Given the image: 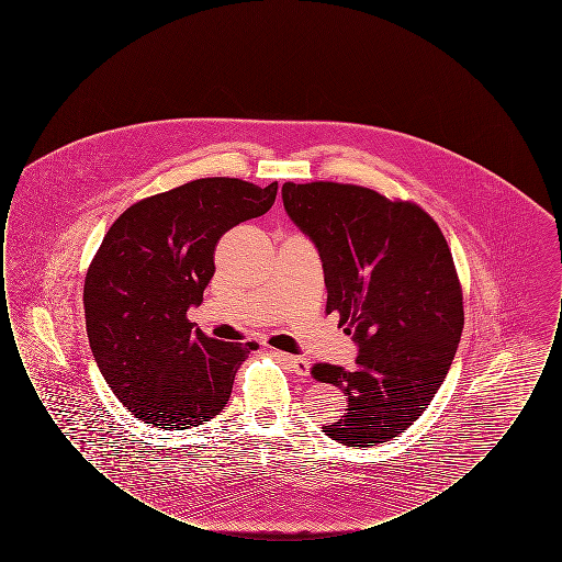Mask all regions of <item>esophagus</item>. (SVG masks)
<instances>
[{
    "instance_id": "obj_1",
    "label": "esophagus",
    "mask_w": 562,
    "mask_h": 562,
    "mask_svg": "<svg viewBox=\"0 0 562 562\" xmlns=\"http://www.w3.org/2000/svg\"><path fill=\"white\" fill-rule=\"evenodd\" d=\"M276 356H278L284 364H289L299 376H307V374H310V360H307V358H299V356H291V353H284V351H278Z\"/></svg>"
}]
</instances>
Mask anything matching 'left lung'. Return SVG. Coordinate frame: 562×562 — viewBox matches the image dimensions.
<instances>
[{
	"instance_id": "1",
	"label": "left lung",
	"mask_w": 562,
	"mask_h": 562,
	"mask_svg": "<svg viewBox=\"0 0 562 562\" xmlns=\"http://www.w3.org/2000/svg\"><path fill=\"white\" fill-rule=\"evenodd\" d=\"M284 209L321 252L326 314L353 335L356 369L318 362L312 376L348 396L322 431L374 447L422 417L451 369L463 293L438 223L411 200L333 181L284 183Z\"/></svg>"
}]
</instances>
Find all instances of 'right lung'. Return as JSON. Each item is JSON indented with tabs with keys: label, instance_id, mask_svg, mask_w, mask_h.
Instances as JSON below:
<instances>
[{
	"label": "right lung",
	"instance_id": "obj_1",
	"mask_svg": "<svg viewBox=\"0 0 562 562\" xmlns=\"http://www.w3.org/2000/svg\"><path fill=\"white\" fill-rule=\"evenodd\" d=\"M278 183L209 177L138 200L101 241L83 282L86 333L109 387L154 428H198L229 401L255 349L206 337L189 322L214 273V248L268 213Z\"/></svg>",
	"mask_w": 562,
	"mask_h": 562
}]
</instances>
